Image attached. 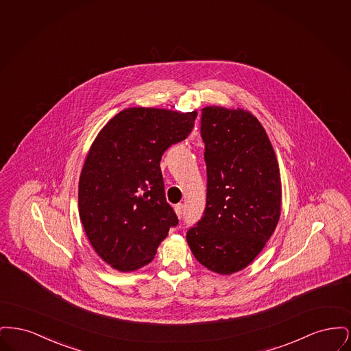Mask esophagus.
<instances>
[{
    "label": "esophagus",
    "instance_id": "esophagus-1",
    "mask_svg": "<svg viewBox=\"0 0 351 351\" xmlns=\"http://www.w3.org/2000/svg\"><path fill=\"white\" fill-rule=\"evenodd\" d=\"M184 210H185L184 204H178V205H175V212H176V215H178V217H182V216H183Z\"/></svg>",
    "mask_w": 351,
    "mask_h": 351
}]
</instances>
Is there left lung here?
Returning <instances> with one entry per match:
<instances>
[{
    "label": "left lung",
    "mask_w": 351,
    "mask_h": 351,
    "mask_svg": "<svg viewBox=\"0 0 351 351\" xmlns=\"http://www.w3.org/2000/svg\"><path fill=\"white\" fill-rule=\"evenodd\" d=\"M206 208L186 242L204 267L232 275L263 250L282 209L278 159L258 118L245 109L206 106Z\"/></svg>",
    "instance_id": "obj_1"
}]
</instances>
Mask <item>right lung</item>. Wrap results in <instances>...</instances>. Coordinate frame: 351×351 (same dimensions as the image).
I'll use <instances>...</instances> for the list:
<instances>
[{
	"label": "right lung",
	"mask_w": 351,
	"mask_h": 351,
	"mask_svg": "<svg viewBox=\"0 0 351 351\" xmlns=\"http://www.w3.org/2000/svg\"><path fill=\"white\" fill-rule=\"evenodd\" d=\"M197 112L129 108L97 134L79 180V215L101 259L121 272L149 265L179 219L166 200L160 159L185 139Z\"/></svg>",
	"instance_id": "right-lung-1"
}]
</instances>
